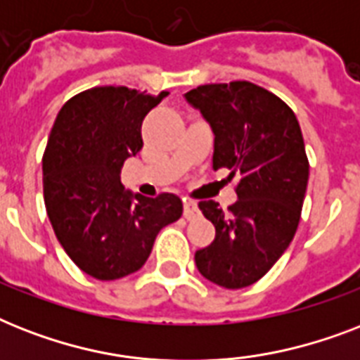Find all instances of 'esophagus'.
Returning a JSON list of instances; mask_svg holds the SVG:
<instances>
[{
	"mask_svg": "<svg viewBox=\"0 0 360 360\" xmlns=\"http://www.w3.org/2000/svg\"><path fill=\"white\" fill-rule=\"evenodd\" d=\"M198 214H200L198 203L192 202V200H185V202H183V217H185L186 220H192L196 219Z\"/></svg>",
	"mask_w": 360,
	"mask_h": 360,
	"instance_id": "obj_1",
	"label": "esophagus"
}]
</instances>
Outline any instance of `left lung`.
Returning a JSON list of instances; mask_svg holds the SVG:
<instances>
[{
    "mask_svg": "<svg viewBox=\"0 0 360 360\" xmlns=\"http://www.w3.org/2000/svg\"><path fill=\"white\" fill-rule=\"evenodd\" d=\"M185 97L214 132L213 168L239 175L228 213L200 202L217 233L196 250V267L222 288H246L278 262L301 220L308 185L301 127L282 98L252 82L198 86Z\"/></svg>",
    "mask_w": 360,
    "mask_h": 360,
    "instance_id": "8db88e82",
    "label": "left lung"
}]
</instances>
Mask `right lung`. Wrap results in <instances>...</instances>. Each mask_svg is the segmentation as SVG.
Instances as JSON below:
<instances>
[{"mask_svg":"<svg viewBox=\"0 0 360 360\" xmlns=\"http://www.w3.org/2000/svg\"><path fill=\"white\" fill-rule=\"evenodd\" d=\"M168 91L91 87L59 110L42 155L48 219L63 250L97 280H117L147 262L164 226L183 214L174 194L132 196L123 162L143 146L141 121Z\"/></svg>","mask_w":360,"mask_h":360,"instance_id":"right-lung-1","label":"right lung"}]
</instances>
